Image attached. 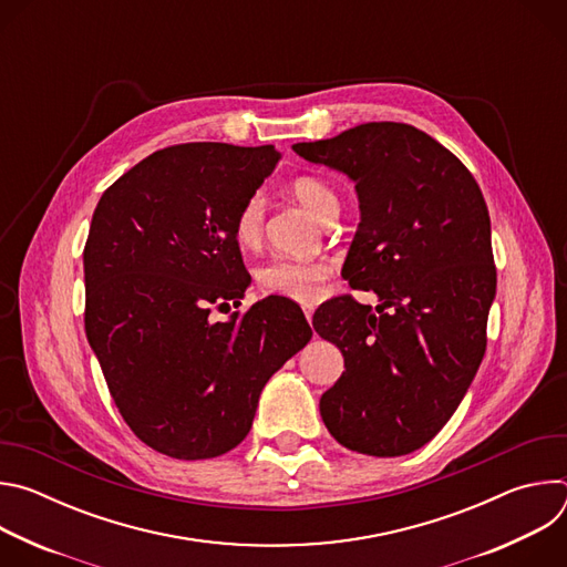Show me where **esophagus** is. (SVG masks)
<instances>
[{
    "instance_id": "1",
    "label": "esophagus",
    "mask_w": 567,
    "mask_h": 567,
    "mask_svg": "<svg viewBox=\"0 0 567 567\" xmlns=\"http://www.w3.org/2000/svg\"><path fill=\"white\" fill-rule=\"evenodd\" d=\"M305 311V318H307V322H311V316H313V309H309V307H305L302 309Z\"/></svg>"
}]
</instances>
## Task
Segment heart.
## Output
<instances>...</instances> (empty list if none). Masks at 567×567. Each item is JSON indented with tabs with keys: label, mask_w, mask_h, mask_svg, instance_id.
Masks as SVG:
<instances>
[{
	"label": "heart",
	"mask_w": 567,
	"mask_h": 567,
	"mask_svg": "<svg viewBox=\"0 0 567 567\" xmlns=\"http://www.w3.org/2000/svg\"><path fill=\"white\" fill-rule=\"evenodd\" d=\"M291 195L309 208L316 219L334 221L341 213L339 193L318 177H296L289 184ZM267 204L260 193L241 204L233 219V235L241 249H256L265 237ZM334 265L330 258H274L256 271L258 287L267 293H278L298 302H313L326 291Z\"/></svg>",
	"instance_id": "b5f03b06"
}]
</instances>
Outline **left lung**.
Masks as SVG:
<instances>
[{"label": "left lung", "instance_id": "left-lung-1", "mask_svg": "<svg viewBox=\"0 0 567 567\" xmlns=\"http://www.w3.org/2000/svg\"><path fill=\"white\" fill-rule=\"evenodd\" d=\"M293 152L354 182L361 221L343 274L381 300L379 315L350 296L313 313L346 361L320 417L350 451L413 453L451 420L487 350V204L462 161L406 123H363Z\"/></svg>", "mask_w": 567, "mask_h": 567}]
</instances>
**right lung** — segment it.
Wrapping results in <instances>:
<instances>
[{
  "mask_svg": "<svg viewBox=\"0 0 567 567\" xmlns=\"http://www.w3.org/2000/svg\"><path fill=\"white\" fill-rule=\"evenodd\" d=\"M274 145L164 147L101 197L85 245V332L134 435L177 460L235 449L265 383L311 339L298 305L265 298L210 322L251 276L233 219L274 173Z\"/></svg>",
  "mask_w": 567,
  "mask_h": 567,
  "instance_id": "add662e5",
  "label": "right lung"
}]
</instances>
